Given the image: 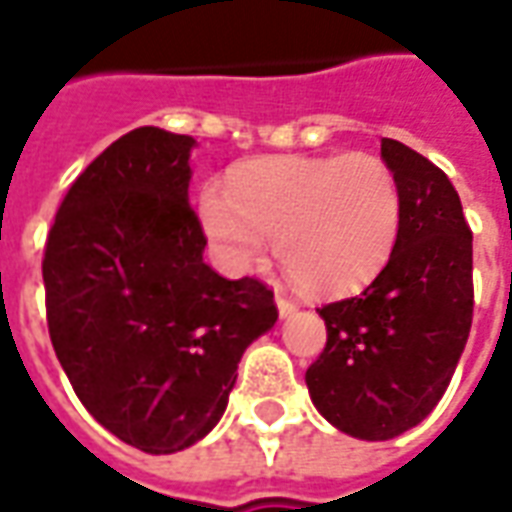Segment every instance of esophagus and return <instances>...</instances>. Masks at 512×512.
Returning a JSON list of instances; mask_svg holds the SVG:
<instances>
[{
    "label": "esophagus",
    "mask_w": 512,
    "mask_h": 512,
    "mask_svg": "<svg viewBox=\"0 0 512 512\" xmlns=\"http://www.w3.org/2000/svg\"><path fill=\"white\" fill-rule=\"evenodd\" d=\"M277 310H279V315H282V318H290V315L296 312V304L277 293Z\"/></svg>",
    "instance_id": "34e87169"
}]
</instances>
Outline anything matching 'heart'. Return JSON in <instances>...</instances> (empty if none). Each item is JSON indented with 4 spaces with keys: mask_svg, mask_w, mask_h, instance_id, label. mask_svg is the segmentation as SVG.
Here are the masks:
<instances>
[{
    "mask_svg": "<svg viewBox=\"0 0 512 512\" xmlns=\"http://www.w3.org/2000/svg\"><path fill=\"white\" fill-rule=\"evenodd\" d=\"M197 222L216 263L246 274L268 255L315 296H348L384 271L403 224V189L376 153L271 156L205 186Z\"/></svg>",
    "mask_w": 512,
    "mask_h": 512,
    "instance_id": "obj_1",
    "label": "heart"
}]
</instances>
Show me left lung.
<instances>
[{
  "label": "left lung",
  "instance_id": "obj_1",
  "mask_svg": "<svg viewBox=\"0 0 512 512\" xmlns=\"http://www.w3.org/2000/svg\"><path fill=\"white\" fill-rule=\"evenodd\" d=\"M403 189L389 263L354 299L321 307L326 348L307 370L315 408L354 439L386 441L436 408L472 329V230L428 158L381 139Z\"/></svg>",
  "mask_w": 512,
  "mask_h": 512
}]
</instances>
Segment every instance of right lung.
I'll return each instance as SVG.
<instances>
[{"instance_id": "1", "label": "right lung", "mask_w": 512, "mask_h": 512, "mask_svg": "<svg viewBox=\"0 0 512 512\" xmlns=\"http://www.w3.org/2000/svg\"><path fill=\"white\" fill-rule=\"evenodd\" d=\"M194 145L156 126L120 136L73 180L43 257L51 345L73 392L150 455L216 428L241 356L277 323L263 282L224 279L202 260Z\"/></svg>"}]
</instances>
